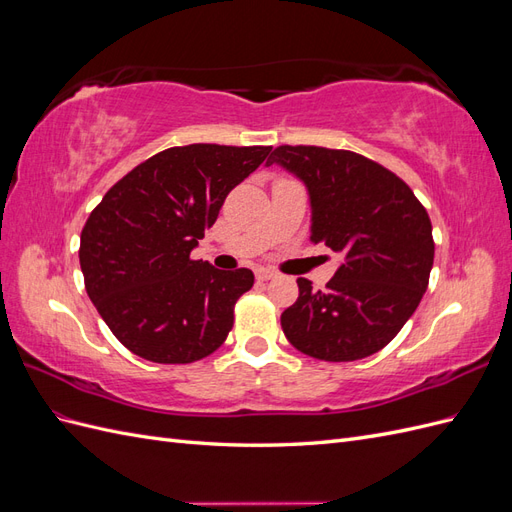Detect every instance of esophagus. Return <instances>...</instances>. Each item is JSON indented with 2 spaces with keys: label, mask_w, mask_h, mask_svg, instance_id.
<instances>
[{
  "label": "esophagus",
  "mask_w": 512,
  "mask_h": 512,
  "mask_svg": "<svg viewBox=\"0 0 512 512\" xmlns=\"http://www.w3.org/2000/svg\"><path fill=\"white\" fill-rule=\"evenodd\" d=\"M277 273L273 271V269H267V267H260V269H256V280H260V282H267V280H273Z\"/></svg>",
  "instance_id": "34e87169"
}]
</instances>
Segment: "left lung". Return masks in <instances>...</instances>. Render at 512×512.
I'll return each instance as SVG.
<instances>
[{
	"instance_id": "obj_1",
	"label": "left lung",
	"mask_w": 512,
	"mask_h": 512,
	"mask_svg": "<svg viewBox=\"0 0 512 512\" xmlns=\"http://www.w3.org/2000/svg\"><path fill=\"white\" fill-rule=\"evenodd\" d=\"M297 175L312 203V241L344 256L324 290L299 277L282 329L320 361H359L382 350L423 299L433 267L431 220L406 181L346 149L275 147L267 166Z\"/></svg>"
}]
</instances>
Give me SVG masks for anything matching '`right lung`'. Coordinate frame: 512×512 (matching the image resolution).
I'll list each match as a JSON object with an SVG mask.
<instances>
[{
	"mask_svg": "<svg viewBox=\"0 0 512 512\" xmlns=\"http://www.w3.org/2000/svg\"><path fill=\"white\" fill-rule=\"evenodd\" d=\"M269 153L258 145L170 147L132 168L91 211L79 250L85 290L130 352L181 365L226 342L254 273L220 271L190 254L228 192Z\"/></svg>",
	"mask_w": 512,
	"mask_h": 512,
	"instance_id": "1",
	"label": "right lung"
}]
</instances>
